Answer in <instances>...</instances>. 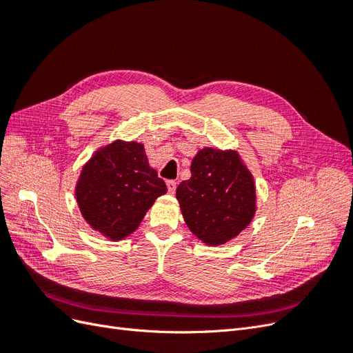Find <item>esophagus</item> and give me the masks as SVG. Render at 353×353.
Listing matches in <instances>:
<instances>
[{
	"mask_svg": "<svg viewBox=\"0 0 353 353\" xmlns=\"http://www.w3.org/2000/svg\"><path fill=\"white\" fill-rule=\"evenodd\" d=\"M166 185H168L169 194H174V193H175V190H176V181L169 179V181H166Z\"/></svg>",
	"mask_w": 353,
	"mask_h": 353,
	"instance_id": "34e87169",
	"label": "esophagus"
}]
</instances>
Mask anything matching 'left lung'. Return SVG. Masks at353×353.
Returning <instances> with one entry per match:
<instances>
[{"mask_svg":"<svg viewBox=\"0 0 353 353\" xmlns=\"http://www.w3.org/2000/svg\"><path fill=\"white\" fill-rule=\"evenodd\" d=\"M185 223L206 244H223L249 225L256 190L237 152L203 148L191 162V178L176 188Z\"/></svg>","mask_w":353,"mask_h":353,"instance_id":"obj_1","label":"left lung"}]
</instances>
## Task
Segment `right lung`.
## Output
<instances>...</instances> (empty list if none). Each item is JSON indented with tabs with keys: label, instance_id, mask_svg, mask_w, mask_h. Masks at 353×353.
Listing matches in <instances>:
<instances>
[{
	"label": "right lung",
	"instance_id": "1",
	"mask_svg": "<svg viewBox=\"0 0 353 353\" xmlns=\"http://www.w3.org/2000/svg\"><path fill=\"white\" fill-rule=\"evenodd\" d=\"M165 181L148 166L143 144L114 141L82 168L77 200L82 216L110 240L134 232L159 196Z\"/></svg>",
	"mask_w": 353,
	"mask_h": 353
}]
</instances>
